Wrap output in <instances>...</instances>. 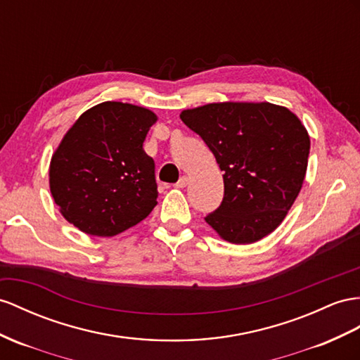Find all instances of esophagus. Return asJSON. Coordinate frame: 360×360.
Listing matches in <instances>:
<instances>
[{
  "label": "esophagus",
  "mask_w": 360,
  "mask_h": 360,
  "mask_svg": "<svg viewBox=\"0 0 360 360\" xmlns=\"http://www.w3.org/2000/svg\"><path fill=\"white\" fill-rule=\"evenodd\" d=\"M187 184H188V176H182L176 184H174V187L184 188V187H187Z\"/></svg>",
  "instance_id": "obj_1"
}]
</instances>
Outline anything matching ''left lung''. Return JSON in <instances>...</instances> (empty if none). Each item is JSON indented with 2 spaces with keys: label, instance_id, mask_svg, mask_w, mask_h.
<instances>
[{
  "label": "left lung",
  "instance_id": "left-lung-1",
  "mask_svg": "<svg viewBox=\"0 0 360 360\" xmlns=\"http://www.w3.org/2000/svg\"><path fill=\"white\" fill-rule=\"evenodd\" d=\"M179 117L224 170V200L205 222L234 245L275 231L306 178L310 136L301 120L269 101H219L184 109Z\"/></svg>",
  "mask_w": 360,
  "mask_h": 360
}]
</instances>
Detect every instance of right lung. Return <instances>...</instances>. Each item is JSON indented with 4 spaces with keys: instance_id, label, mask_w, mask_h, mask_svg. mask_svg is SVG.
Masks as SVG:
<instances>
[{
    "instance_id": "obj_1",
    "label": "right lung",
    "mask_w": 360,
    "mask_h": 360,
    "mask_svg": "<svg viewBox=\"0 0 360 360\" xmlns=\"http://www.w3.org/2000/svg\"><path fill=\"white\" fill-rule=\"evenodd\" d=\"M156 120L150 109L123 101H103L76 120L49 169L51 196L67 222L112 237L150 214L158 191L143 143Z\"/></svg>"
}]
</instances>
